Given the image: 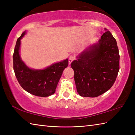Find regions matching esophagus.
I'll list each match as a JSON object with an SVG mask.
<instances>
[{
    "instance_id": "esophagus-1",
    "label": "esophagus",
    "mask_w": 135,
    "mask_h": 135,
    "mask_svg": "<svg viewBox=\"0 0 135 135\" xmlns=\"http://www.w3.org/2000/svg\"><path fill=\"white\" fill-rule=\"evenodd\" d=\"M74 59H75V57H74L73 56H71L69 57V60H68V62H69V64H71V62H72Z\"/></svg>"
}]
</instances>
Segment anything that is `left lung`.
Returning a JSON list of instances; mask_svg holds the SVG:
<instances>
[{"label":"left lung","instance_id":"obj_1","mask_svg":"<svg viewBox=\"0 0 135 135\" xmlns=\"http://www.w3.org/2000/svg\"><path fill=\"white\" fill-rule=\"evenodd\" d=\"M104 30L99 41L71 64L81 96L96 97L104 93L112 87L118 75L119 54L117 41L110 31Z\"/></svg>","mask_w":135,"mask_h":135}]
</instances>
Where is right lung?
Wrapping results in <instances>:
<instances>
[{"label":"right lung","mask_w":135,"mask_h":135,"mask_svg":"<svg viewBox=\"0 0 135 135\" xmlns=\"http://www.w3.org/2000/svg\"><path fill=\"white\" fill-rule=\"evenodd\" d=\"M26 31L17 39L13 54V68L17 81L27 92L36 96L47 97L52 95L63 71L68 65V59L63 60L43 70L30 68L22 61L20 54L21 39Z\"/></svg>","instance_id":"obj_1"}]
</instances>
